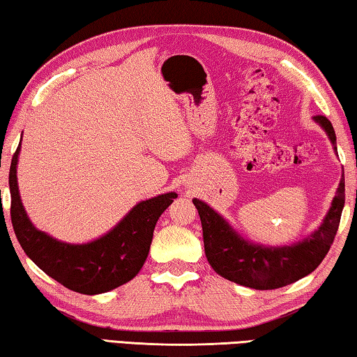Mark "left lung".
<instances>
[{"label":"left lung","mask_w":357,"mask_h":357,"mask_svg":"<svg viewBox=\"0 0 357 357\" xmlns=\"http://www.w3.org/2000/svg\"><path fill=\"white\" fill-rule=\"evenodd\" d=\"M313 119L324 129L337 149L331 121L323 114H317ZM193 204L202 220L204 253L215 273L243 287L275 289L309 275L328 255L345 204V176H342L331 209L319 228L293 245L264 247L249 243L206 203L193 198Z\"/></svg>","instance_id":"1"}]
</instances>
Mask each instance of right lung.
Returning a JSON list of instances; mask_svg holds the SVG:
<instances>
[{"mask_svg":"<svg viewBox=\"0 0 357 357\" xmlns=\"http://www.w3.org/2000/svg\"><path fill=\"white\" fill-rule=\"evenodd\" d=\"M20 144L10 162V220L23 252L47 275L72 291L100 294L118 288L140 273L149 253L155 223L178 193L140 202L112 231L88 244H68L36 228L23 208L17 185Z\"/></svg>","mask_w":357,"mask_h":357,"instance_id":"right-lung-1","label":"right lung"}]
</instances>
